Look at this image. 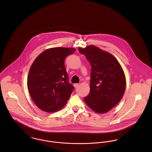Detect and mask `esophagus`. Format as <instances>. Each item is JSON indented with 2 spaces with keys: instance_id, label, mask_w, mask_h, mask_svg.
I'll list each match as a JSON object with an SVG mask.
<instances>
[{
  "instance_id": "obj_1",
  "label": "esophagus",
  "mask_w": 152,
  "mask_h": 152,
  "mask_svg": "<svg viewBox=\"0 0 152 152\" xmlns=\"http://www.w3.org/2000/svg\"><path fill=\"white\" fill-rule=\"evenodd\" d=\"M78 86H79L78 84H74V87H75V88H77V87H78Z\"/></svg>"
}]
</instances>
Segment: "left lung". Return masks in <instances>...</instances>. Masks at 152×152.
I'll use <instances>...</instances> for the list:
<instances>
[{
	"label": "left lung",
	"instance_id": "left-lung-1",
	"mask_svg": "<svg viewBox=\"0 0 152 152\" xmlns=\"http://www.w3.org/2000/svg\"><path fill=\"white\" fill-rule=\"evenodd\" d=\"M78 50L91 66L90 92L84 97V101L94 112L107 113L124 95L126 85L124 71L112 54L96 46L79 47Z\"/></svg>",
	"mask_w": 152,
	"mask_h": 152
}]
</instances>
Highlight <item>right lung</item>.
I'll use <instances>...</instances> for the list:
<instances>
[{"label": "right lung", "mask_w": 152, "mask_h": 152, "mask_svg": "<svg viewBox=\"0 0 152 152\" xmlns=\"http://www.w3.org/2000/svg\"><path fill=\"white\" fill-rule=\"evenodd\" d=\"M75 50L68 47L48 48L31 65L27 88L35 105L44 112L60 110L70 97L74 87L68 82L64 60Z\"/></svg>", "instance_id": "1"}]
</instances>
